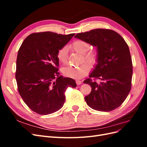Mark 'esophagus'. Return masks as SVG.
<instances>
[{
  "mask_svg": "<svg viewBox=\"0 0 147 147\" xmlns=\"http://www.w3.org/2000/svg\"><path fill=\"white\" fill-rule=\"evenodd\" d=\"M76 83H77V84H81L82 83V81L79 80H77Z\"/></svg>",
  "mask_w": 147,
  "mask_h": 147,
  "instance_id": "34e87169",
  "label": "esophagus"
}]
</instances>
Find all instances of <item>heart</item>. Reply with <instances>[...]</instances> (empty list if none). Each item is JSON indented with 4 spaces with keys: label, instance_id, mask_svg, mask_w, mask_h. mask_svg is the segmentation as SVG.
<instances>
[{
    "label": "heart",
    "instance_id": "b5f03b06",
    "mask_svg": "<svg viewBox=\"0 0 147 147\" xmlns=\"http://www.w3.org/2000/svg\"><path fill=\"white\" fill-rule=\"evenodd\" d=\"M71 48L75 52L82 55L84 61L90 64H94L97 58V53L96 51H88L90 45L87 42L83 40H77L70 45ZM68 48L63 47L57 51V58L62 64H65L67 61ZM90 70V66L87 63H84L79 66H68L62 70L63 74L66 77L74 79H80L88 74Z\"/></svg>",
    "mask_w": 147,
    "mask_h": 147
}]
</instances>
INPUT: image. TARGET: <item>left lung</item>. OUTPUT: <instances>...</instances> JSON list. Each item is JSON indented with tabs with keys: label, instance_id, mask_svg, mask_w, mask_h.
Returning a JSON list of instances; mask_svg holds the SVG:
<instances>
[{
	"label": "left lung",
	"instance_id": "1",
	"mask_svg": "<svg viewBox=\"0 0 147 147\" xmlns=\"http://www.w3.org/2000/svg\"><path fill=\"white\" fill-rule=\"evenodd\" d=\"M75 37L97 48V64L90 78L83 82L92 88L90 94L84 97L87 105L100 112L116 109L131 88L132 63L126 42L115 31L104 29L79 33ZM96 79L100 82H96Z\"/></svg>",
	"mask_w": 147,
	"mask_h": 147
}]
</instances>
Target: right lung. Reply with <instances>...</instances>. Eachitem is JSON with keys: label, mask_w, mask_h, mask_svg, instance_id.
<instances>
[{"label": "right lung", "mask_w": 147, "mask_h": 147, "mask_svg": "<svg viewBox=\"0 0 147 147\" xmlns=\"http://www.w3.org/2000/svg\"><path fill=\"white\" fill-rule=\"evenodd\" d=\"M75 34H57L52 32L34 33L25 38L16 59L15 78L22 99L34 112L51 114L64 104V92L75 88L74 79L59 75L57 53Z\"/></svg>", "instance_id": "1"}]
</instances>
